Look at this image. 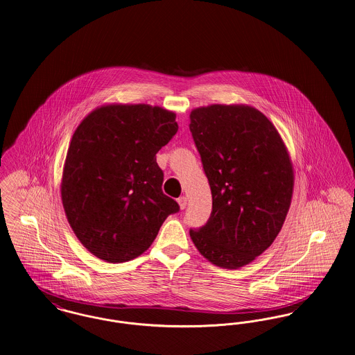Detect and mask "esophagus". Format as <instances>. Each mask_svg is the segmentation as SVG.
Masks as SVG:
<instances>
[{
	"label": "esophagus",
	"mask_w": 355,
	"mask_h": 355,
	"mask_svg": "<svg viewBox=\"0 0 355 355\" xmlns=\"http://www.w3.org/2000/svg\"><path fill=\"white\" fill-rule=\"evenodd\" d=\"M178 203H179V207H180V209H184L187 207V198L186 196H182V198H179L178 199Z\"/></svg>",
	"instance_id": "esophagus-1"
}]
</instances>
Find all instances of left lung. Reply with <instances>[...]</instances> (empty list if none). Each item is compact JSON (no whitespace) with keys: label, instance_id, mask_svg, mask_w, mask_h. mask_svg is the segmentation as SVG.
<instances>
[{"label":"left lung","instance_id":"8db88e82","mask_svg":"<svg viewBox=\"0 0 355 355\" xmlns=\"http://www.w3.org/2000/svg\"><path fill=\"white\" fill-rule=\"evenodd\" d=\"M189 117L212 193L208 222L189 236L207 261L236 270L278 236L294 191L293 162L275 125L251 105L211 104Z\"/></svg>","mask_w":355,"mask_h":355}]
</instances>
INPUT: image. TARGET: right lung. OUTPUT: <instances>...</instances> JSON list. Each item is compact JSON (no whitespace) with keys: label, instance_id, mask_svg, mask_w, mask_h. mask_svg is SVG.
<instances>
[{"label":"right lung","instance_id":"obj_1","mask_svg":"<svg viewBox=\"0 0 355 355\" xmlns=\"http://www.w3.org/2000/svg\"><path fill=\"white\" fill-rule=\"evenodd\" d=\"M176 113L148 104H105L76 128L61 200L77 239L96 258L121 263L150 248L179 205L163 193L156 153L178 132Z\"/></svg>","mask_w":355,"mask_h":355}]
</instances>
